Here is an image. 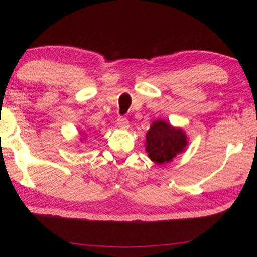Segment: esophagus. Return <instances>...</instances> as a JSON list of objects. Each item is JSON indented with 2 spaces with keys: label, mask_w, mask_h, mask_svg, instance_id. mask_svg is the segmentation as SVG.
<instances>
[{
  "label": "esophagus",
  "mask_w": 257,
  "mask_h": 257,
  "mask_svg": "<svg viewBox=\"0 0 257 257\" xmlns=\"http://www.w3.org/2000/svg\"><path fill=\"white\" fill-rule=\"evenodd\" d=\"M116 125L121 129H128L129 121L127 120V118H124V116H119V118L116 119Z\"/></svg>",
  "instance_id": "1"
}]
</instances>
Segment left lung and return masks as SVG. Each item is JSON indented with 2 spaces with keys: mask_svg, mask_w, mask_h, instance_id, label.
<instances>
[{
  "mask_svg": "<svg viewBox=\"0 0 257 257\" xmlns=\"http://www.w3.org/2000/svg\"><path fill=\"white\" fill-rule=\"evenodd\" d=\"M186 145L185 133L163 120L154 121L146 134V152L149 158L158 164L170 162L185 150Z\"/></svg>",
  "mask_w": 257,
  "mask_h": 257,
  "instance_id": "obj_1",
  "label": "left lung"
}]
</instances>
